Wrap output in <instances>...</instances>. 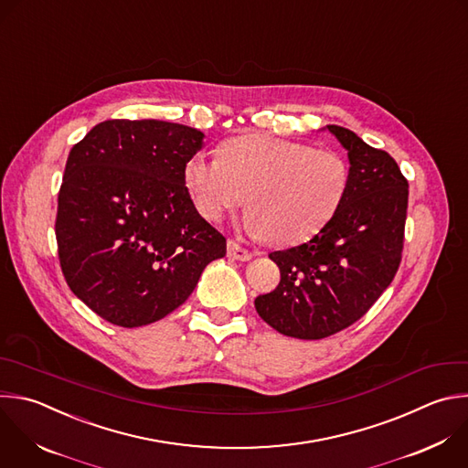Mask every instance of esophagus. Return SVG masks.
<instances>
[{
  "label": "esophagus",
  "instance_id": "obj_1",
  "mask_svg": "<svg viewBox=\"0 0 468 468\" xmlns=\"http://www.w3.org/2000/svg\"><path fill=\"white\" fill-rule=\"evenodd\" d=\"M228 255L237 259V261H250L253 257L251 251H248L246 248H242L239 242L235 240H228Z\"/></svg>",
  "mask_w": 468,
  "mask_h": 468
}]
</instances>
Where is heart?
I'll return each mask as SVG.
<instances>
[{"label": "heart", "mask_w": 468, "mask_h": 468, "mask_svg": "<svg viewBox=\"0 0 468 468\" xmlns=\"http://www.w3.org/2000/svg\"><path fill=\"white\" fill-rule=\"evenodd\" d=\"M220 160L195 154L184 184L207 220H220L248 197L244 229L275 246H295L324 229L340 209L347 162L335 150L262 133L240 135L220 146Z\"/></svg>", "instance_id": "obj_1"}]
</instances>
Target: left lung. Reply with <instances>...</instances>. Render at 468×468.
<instances>
[{
  "instance_id": "obj_1",
  "label": "left lung",
  "mask_w": 468,
  "mask_h": 468,
  "mask_svg": "<svg viewBox=\"0 0 468 468\" xmlns=\"http://www.w3.org/2000/svg\"><path fill=\"white\" fill-rule=\"evenodd\" d=\"M349 158L346 198L308 242L273 251L281 281L255 299L277 333L322 340L358 322L393 281L404 244L408 182L384 150L353 130L327 124Z\"/></svg>"
}]
</instances>
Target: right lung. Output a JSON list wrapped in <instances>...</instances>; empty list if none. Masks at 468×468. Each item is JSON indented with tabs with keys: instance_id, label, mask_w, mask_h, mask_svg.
Here are the masks:
<instances>
[{
	"instance_id": "right-lung-1",
	"label": "right lung",
	"mask_w": 468,
	"mask_h": 468,
	"mask_svg": "<svg viewBox=\"0 0 468 468\" xmlns=\"http://www.w3.org/2000/svg\"><path fill=\"white\" fill-rule=\"evenodd\" d=\"M204 146L197 128L155 119L93 126L69 155L57 242L71 292L119 327L176 310L226 239L200 217L184 167Z\"/></svg>"
}]
</instances>
